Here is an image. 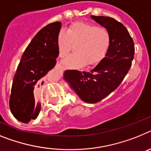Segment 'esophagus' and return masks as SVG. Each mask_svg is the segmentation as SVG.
Listing matches in <instances>:
<instances>
[{"instance_id": "34e87169", "label": "esophagus", "mask_w": 151, "mask_h": 151, "mask_svg": "<svg viewBox=\"0 0 151 151\" xmlns=\"http://www.w3.org/2000/svg\"><path fill=\"white\" fill-rule=\"evenodd\" d=\"M56 67H57V68H61V65H60V64H58V63H57V65H56Z\"/></svg>"}]
</instances>
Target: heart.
<instances>
[{
	"label": "heart",
	"instance_id": "b5f03b06",
	"mask_svg": "<svg viewBox=\"0 0 151 151\" xmlns=\"http://www.w3.org/2000/svg\"><path fill=\"white\" fill-rule=\"evenodd\" d=\"M111 36L108 30L88 23H77L70 26L66 32L61 31L58 36V55L65 58L71 51L74 55L62 61L68 69H77L99 62L108 52Z\"/></svg>",
	"mask_w": 151,
	"mask_h": 151
}]
</instances>
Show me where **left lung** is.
I'll return each mask as SVG.
<instances>
[{"mask_svg":"<svg viewBox=\"0 0 151 151\" xmlns=\"http://www.w3.org/2000/svg\"><path fill=\"white\" fill-rule=\"evenodd\" d=\"M90 17L106 29L111 36L108 52L88 71L67 70L63 78L82 101L96 103L117 88L132 66L134 55L133 39L123 24L109 17Z\"/></svg>","mask_w":151,"mask_h":151,"instance_id":"1","label":"left lung"}]
</instances>
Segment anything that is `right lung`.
Returning a JSON list of instances; mask_svg holds the SVG:
<instances>
[{
    "label": "right lung",
    "mask_w": 151,
    "mask_h": 151,
    "mask_svg": "<svg viewBox=\"0 0 151 151\" xmlns=\"http://www.w3.org/2000/svg\"><path fill=\"white\" fill-rule=\"evenodd\" d=\"M61 28V22H55L42 29L21 58L10 98V112L21 122L28 123L39 115L41 109L38 100L39 86L56 64L57 39Z\"/></svg>",
    "instance_id": "add662e5"
}]
</instances>
